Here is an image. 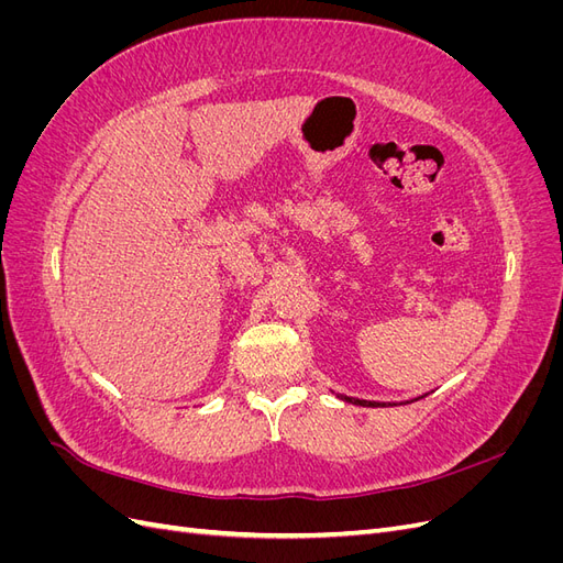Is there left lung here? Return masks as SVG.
<instances>
[{
    "label": "left lung",
    "mask_w": 563,
    "mask_h": 563,
    "mask_svg": "<svg viewBox=\"0 0 563 563\" xmlns=\"http://www.w3.org/2000/svg\"><path fill=\"white\" fill-rule=\"evenodd\" d=\"M340 399H345V401H350V404H360V406H380V404H376V401H364V399H352V397H340Z\"/></svg>",
    "instance_id": "left-lung-1"
}]
</instances>
